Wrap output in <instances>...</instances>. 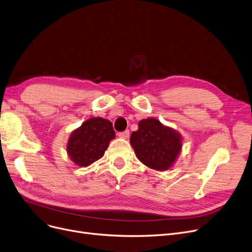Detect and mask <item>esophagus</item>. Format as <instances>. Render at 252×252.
Here are the masks:
<instances>
[{"label":"esophagus","instance_id":"esophagus-1","mask_svg":"<svg viewBox=\"0 0 252 252\" xmlns=\"http://www.w3.org/2000/svg\"><path fill=\"white\" fill-rule=\"evenodd\" d=\"M118 136L120 138H123V139H126L129 136V130H125V132H120V133H118Z\"/></svg>","mask_w":252,"mask_h":252}]
</instances>
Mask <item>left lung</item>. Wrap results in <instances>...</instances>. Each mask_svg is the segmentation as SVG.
I'll return each mask as SVG.
<instances>
[{
  "mask_svg": "<svg viewBox=\"0 0 252 252\" xmlns=\"http://www.w3.org/2000/svg\"><path fill=\"white\" fill-rule=\"evenodd\" d=\"M138 127L129 139L137 158L153 170L171 168L182 147L180 134L152 117L142 119Z\"/></svg>",
  "mask_w": 252,
  "mask_h": 252,
  "instance_id": "obj_1",
  "label": "left lung"
}]
</instances>
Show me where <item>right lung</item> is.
I'll use <instances>...</instances> for the list:
<instances>
[{"label":"right lung","instance_id":"obj_1","mask_svg":"<svg viewBox=\"0 0 252 252\" xmlns=\"http://www.w3.org/2000/svg\"><path fill=\"white\" fill-rule=\"evenodd\" d=\"M114 138L115 132L111 122L93 117L71 134L67 152L76 165L87 167L104 156L109 142Z\"/></svg>","mask_w":252,"mask_h":252}]
</instances>
